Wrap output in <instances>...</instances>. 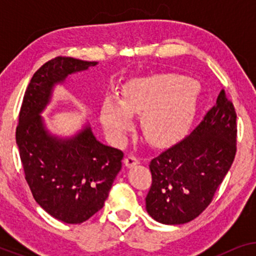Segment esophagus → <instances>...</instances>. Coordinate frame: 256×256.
<instances>
[{
  "label": "esophagus",
  "mask_w": 256,
  "mask_h": 256,
  "mask_svg": "<svg viewBox=\"0 0 256 256\" xmlns=\"http://www.w3.org/2000/svg\"><path fill=\"white\" fill-rule=\"evenodd\" d=\"M138 163H140L138 157H136L135 155H128L124 158V164H126V166H128V168L134 166H136V164H138Z\"/></svg>",
  "instance_id": "obj_1"
}]
</instances>
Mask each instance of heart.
<instances>
[{
	"mask_svg": "<svg viewBox=\"0 0 256 256\" xmlns=\"http://www.w3.org/2000/svg\"><path fill=\"white\" fill-rule=\"evenodd\" d=\"M199 85L174 73H160L129 80L120 99L104 98L100 118L114 142L124 141L132 128V115H141V129L150 144L172 146L186 135L194 121Z\"/></svg>",
	"mask_w": 256,
	"mask_h": 256,
	"instance_id": "obj_1",
	"label": "heart"
}]
</instances>
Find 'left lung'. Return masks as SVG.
Listing matches in <instances>:
<instances>
[{"label": "left lung", "instance_id": "left-lung-1", "mask_svg": "<svg viewBox=\"0 0 256 256\" xmlns=\"http://www.w3.org/2000/svg\"><path fill=\"white\" fill-rule=\"evenodd\" d=\"M236 113L222 90L197 128L149 164L146 212L156 222L180 225L211 204L236 154Z\"/></svg>", "mask_w": 256, "mask_h": 256}]
</instances>
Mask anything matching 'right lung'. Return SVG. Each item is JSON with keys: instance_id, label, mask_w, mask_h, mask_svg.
Returning a JSON list of instances; mask_svg holds the SVG:
<instances>
[{"instance_id": "obj_1", "label": "right lung", "mask_w": 256, "mask_h": 256, "mask_svg": "<svg viewBox=\"0 0 256 256\" xmlns=\"http://www.w3.org/2000/svg\"><path fill=\"white\" fill-rule=\"evenodd\" d=\"M94 65L96 62L62 56L42 65L24 93L16 127L24 178L34 200L66 224L86 222L104 208L121 170L124 152L96 141L88 126L66 141L52 138L40 113L54 84Z\"/></svg>"}]
</instances>
